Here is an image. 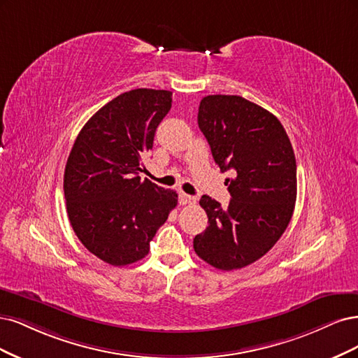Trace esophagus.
Returning a JSON list of instances; mask_svg holds the SVG:
<instances>
[{"instance_id":"34e87169","label":"esophagus","mask_w":358,"mask_h":358,"mask_svg":"<svg viewBox=\"0 0 358 358\" xmlns=\"http://www.w3.org/2000/svg\"><path fill=\"white\" fill-rule=\"evenodd\" d=\"M180 203L181 205H193V203H196V198L194 196H190L186 193H180Z\"/></svg>"}]
</instances>
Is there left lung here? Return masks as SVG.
Returning a JSON list of instances; mask_svg holds the SVG:
<instances>
[{"label":"left lung","mask_w":358,"mask_h":358,"mask_svg":"<svg viewBox=\"0 0 358 358\" xmlns=\"http://www.w3.org/2000/svg\"><path fill=\"white\" fill-rule=\"evenodd\" d=\"M198 124L215 164L230 171L227 208L203 194L199 205L208 227L193 248L222 271L255 263L276 244L292 220L296 194V157L281 122L257 103L236 95H208L201 101Z\"/></svg>","instance_id":"8db88e82"}]
</instances>
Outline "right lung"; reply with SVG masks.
<instances>
[{"label": "right lung", "instance_id": "add662e5", "mask_svg": "<svg viewBox=\"0 0 358 358\" xmlns=\"http://www.w3.org/2000/svg\"><path fill=\"white\" fill-rule=\"evenodd\" d=\"M171 102L169 90L124 92L87 120L68 156V218L82 244L113 266L144 259L150 241L177 206L174 190L140 177Z\"/></svg>", "mask_w": 358, "mask_h": 358}]
</instances>
